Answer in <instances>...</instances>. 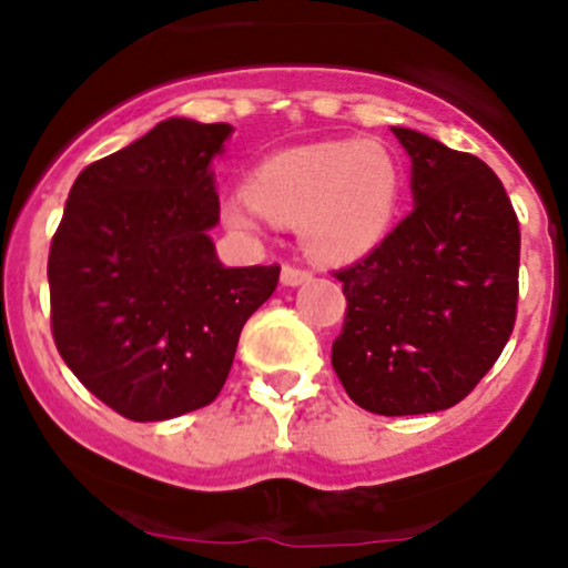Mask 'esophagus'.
Masks as SVG:
<instances>
[{
    "mask_svg": "<svg viewBox=\"0 0 568 568\" xmlns=\"http://www.w3.org/2000/svg\"><path fill=\"white\" fill-rule=\"evenodd\" d=\"M280 280H283V285H302V283H310L312 272L304 270V266L285 264L283 272H280Z\"/></svg>",
    "mask_w": 568,
    "mask_h": 568,
    "instance_id": "1",
    "label": "esophagus"
}]
</instances>
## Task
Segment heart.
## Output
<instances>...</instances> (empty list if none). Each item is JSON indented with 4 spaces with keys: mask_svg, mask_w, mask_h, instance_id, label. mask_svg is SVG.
Segmentation results:
<instances>
[{
    "mask_svg": "<svg viewBox=\"0 0 568 568\" xmlns=\"http://www.w3.org/2000/svg\"><path fill=\"white\" fill-rule=\"evenodd\" d=\"M400 192V168L382 143H304L266 158L247 175L245 197L226 200L221 216L245 234L258 230V216L298 224L315 262L347 264L382 243Z\"/></svg>",
    "mask_w": 568,
    "mask_h": 568,
    "instance_id": "heart-1",
    "label": "heart"
}]
</instances>
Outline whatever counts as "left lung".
Segmentation results:
<instances>
[{
  "label": "left lung",
  "instance_id": "1",
  "mask_svg": "<svg viewBox=\"0 0 568 568\" xmlns=\"http://www.w3.org/2000/svg\"><path fill=\"white\" fill-rule=\"evenodd\" d=\"M414 211L355 264L331 366L361 408L433 414L465 400L518 315L520 230L497 173L408 128Z\"/></svg>",
  "mask_w": 568,
  "mask_h": 568
}]
</instances>
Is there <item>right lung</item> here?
Segmentation results:
<instances>
[{"label": "right lung", "instance_id": "add662e5", "mask_svg": "<svg viewBox=\"0 0 568 568\" xmlns=\"http://www.w3.org/2000/svg\"><path fill=\"white\" fill-rule=\"evenodd\" d=\"M232 128L165 120L90 162L71 186L48 258L50 331L98 400L133 422L213 403L240 331L280 266H224L211 160Z\"/></svg>", "mask_w": 568, "mask_h": 568}]
</instances>
